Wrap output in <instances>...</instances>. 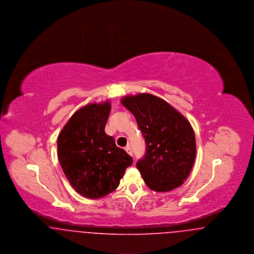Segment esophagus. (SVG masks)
<instances>
[{
	"label": "esophagus",
	"instance_id": "1",
	"mask_svg": "<svg viewBox=\"0 0 254 254\" xmlns=\"http://www.w3.org/2000/svg\"><path fill=\"white\" fill-rule=\"evenodd\" d=\"M126 151L130 155V156H132V149H131V147H130V145H127L126 146Z\"/></svg>",
	"mask_w": 254,
	"mask_h": 254
}]
</instances>
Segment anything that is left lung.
<instances>
[{
	"label": "left lung",
	"mask_w": 254,
	"mask_h": 254,
	"mask_svg": "<svg viewBox=\"0 0 254 254\" xmlns=\"http://www.w3.org/2000/svg\"><path fill=\"white\" fill-rule=\"evenodd\" d=\"M121 103L134 115L145 138V156L136 167L146 186L157 192L182 186L196 156L190 122L168 102L149 93L125 96Z\"/></svg>",
	"instance_id": "1"
}]
</instances>
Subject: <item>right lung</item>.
<instances>
[{
    "instance_id": "add662e5",
    "label": "right lung",
    "mask_w": 254,
    "mask_h": 254,
    "mask_svg": "<svg viewBox=\"0 0 254 254\" xmlns=\"http://www.w3.org/2000/svg\"><path fill=\"white\" fill-rule=\"evenodd\" d=\"M111 106L109 100L78 109L58 136L61 167L73 189L98 199L114 191L133 160L105 132Z\"/></svg>"
}]
</instances>
